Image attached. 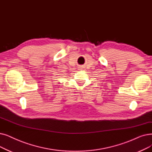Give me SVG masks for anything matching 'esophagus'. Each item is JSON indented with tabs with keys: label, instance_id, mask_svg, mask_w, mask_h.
<instances>
[{
	"label": "esophagus",
	"instance_id": "esophagus-1",
	"mask_svg": "<svg viewBox=\"0 0 152 152\" xmlns=\"http://www.w3.org/2000/svg\"><path fill=\"white\" fill-rule=\"evenodd\" d=\"M78 69L79 70H84V66H79L78 67Z\"/></svg>",
	"mask_w": 152,
	"mask_h": 152
}]
</instances>
